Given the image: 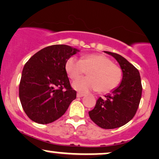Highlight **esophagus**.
<instances>
[{
  "mask_svg": "<svg viewBox=\"0 0 159 159\" xmlns=\"http://www.w3.org/2000/svg\"><path fill=\"white\" fill-rule=\"evenodd\" d=\"M84 95H85V94L83 93H80V92H78L77 93V98H82L84 97Z\"/></svg>",
  "mask_w": 159,
  "mask_h": 159,
  "instance_id": "esophagus-1",
  "label": "esophagus"
}]
</instances>
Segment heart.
Here are the masks:
<instances>
[{
  "label": "heart",
  "instance_id": "1",
  "mask_svg": "<svg viewBox=\"0 0 159 159\" xmlns=\"http://www.w3.org/2000/svg\"><path fill=\"white\" fill-rule=\"evenodd\" d=\"M65 68L72 79L89 71L88 78H78L72 84L74 89L82 93L94 90L107 93L120 85L122 77L121 69L101 54H89L81 60L71 57L67 60Z\"/></svg>",
  "mask_w": 159,
  "mask_h": 159
}]
</instances>
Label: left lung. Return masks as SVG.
Masks as SVG:
<instances>
[{"mask_svg":"<svg viewBox=\"0 0 159 159\" xmlns=\"http://www.w3.org/2000/svg\"><path fill=\"white\" fill-rule=\"evenodd\" d=\"M104 52L119 63L122 72V81L105 98H98L89 115L99 127L113 129L128 123L135 115L141 100L142 86L139 72L132 64L119 54Z\"/></svg>","mask_w":159,"mask_h":159,"instance_id":"8db88e82","label":"left lung"}]
</instances>
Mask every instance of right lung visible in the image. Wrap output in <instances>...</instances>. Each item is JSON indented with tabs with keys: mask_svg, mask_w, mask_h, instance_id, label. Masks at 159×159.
Segmentation results:
<instances>
[{
	"mask_svg": "<svg viewBox=\"0 0 159 159\" xmlns=\"http://www.w3.org/2000/svg\"><path fill=\"white\" fill-rule=\"evenodd\" d=\"M79 50L66 45H54L36 53L22 72L19 97L27 116L39 124L56 121L76 98L70 86L65 66Z\"/></svg>",
	"mask_w": 159,
	"mask_h": 159,
	"instance_id": "add662e5",
	"label": "right lung"
}]
</instances>
